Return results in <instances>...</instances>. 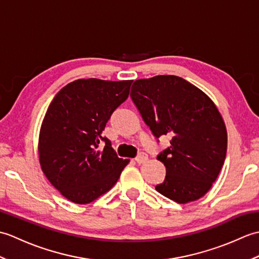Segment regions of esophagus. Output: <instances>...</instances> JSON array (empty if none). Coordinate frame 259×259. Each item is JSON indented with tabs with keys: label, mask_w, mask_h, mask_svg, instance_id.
<instances>
[{
	"label": "esophagus",
	"mask_w": 259,
	"mask_h": 259,
	"mask_svg": "<svg viewBox=\"0 0 259 259\" xmlns=\"http://www.w3.org/2000/svg\"><path fill=\"white\" fill-rule=\"evenodd\" d=\"M136 162H138V163H144V162H146L147 160H148V156H147V153H145V152H141L139 156H137L136 157Z\"/></svg>",
	"instance_id": "1"
}]
</instances>
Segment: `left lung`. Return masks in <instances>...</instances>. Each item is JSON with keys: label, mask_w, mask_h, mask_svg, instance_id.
I'll return each instance as SVG.
<instances>
[{"label": "left lung", "mask_w": 259, "mask_h": 259, "mask_svg": "<svg viewBox=\"0 0 259 259\" xmlns=\"http://www.w3.org/2000/svg\"><path fill=\"white\" fill-rule=\"evenodd\" d=\"M130 96L153 136L171 138L157 156L166 167V178L156 190L178 203L206 195L227 151L226 125L216 104L176 75L136 80Z\"/></svg>", "instance_id": "8db88e82"}]
</instances>
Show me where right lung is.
I'll return each instance as SVG.
<instances>
[{
	"label": "right lung",
	"mask_w": 259,
	"mask_h": 259,
	"mask_svg": "<svg viewBox=\"0 0 259 259\" xmlns=\"http://www.w3.org/2000/svg\"><path fill=\"white\" fill-rule=\"evenodd\" d=\"M131 83L79 79L62 88L49 106L38 136V160L48 180L70 201L96 200L112 188L128 164L102 131L126 100ZM101 142L105 147L99 150Z\"/></svg>",
	"instance_id": "add662e5"
}]
</instances>
